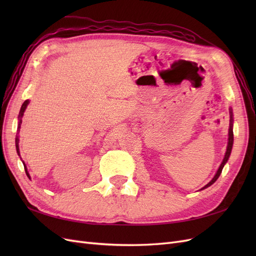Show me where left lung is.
Listing matches in <instances>:
<instances>
[{
	"instance_id": "1",
	"label": "left lung",
	"mask_w": 256,
	"mask_h": 256,
	"mask_svg": "<svg viewBox=\"0 0 256 256\" xmlns=\"http://www.w3.org/2000/svg\"><path fill=\"white\" fill-rule=\"evenodd\" d=\"M233 141H234V134H233V115H232V112H230V131H228V148H226V156H224V159L222 161V164L218 170V172H216V174L214 175V177L212 180L210 182H208L204 188L202 189H205L207 187H209V186H212L216 180H218L221 172H222V168L224 166V164H226V161L228 160V157L230 154V152H232V147H233Z\"/></svg>"
}]
</instances>
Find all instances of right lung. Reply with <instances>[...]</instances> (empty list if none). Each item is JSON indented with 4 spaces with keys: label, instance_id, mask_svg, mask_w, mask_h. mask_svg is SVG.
<instances>
[{
    "label": "right lung",
    "instance_id": "add662e5",
    "mask_svg": "<svg viewBox=\"0 0 256 256\" xmlns=\"http://www.w3.org/2000/svg\"><path fill=\"white\" fill-rule=\"evenodd\" d=\"M28 104V100H26V102H23V104H22V106H21V109H20V113H19V118H22L23 112H24V110L26 109ZM20 122H21V120H20ZM19 125H20V124H19ZM19 128H20V126H19ZM18 143H19V138H16V147H17V152L19 154V145H18ZM23 166H24V164H23ZM24 170H26V173L28 177L30 178V174H28V170H26V166H24Z\"/></svg>",
    "mask_w": 256,
    "mask_h": 256
}]
</instances>
